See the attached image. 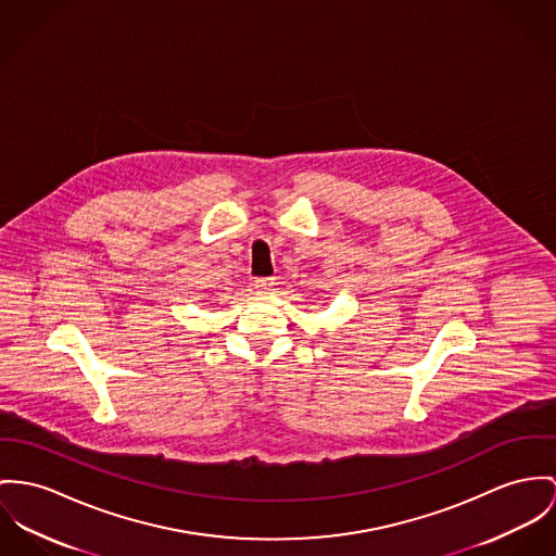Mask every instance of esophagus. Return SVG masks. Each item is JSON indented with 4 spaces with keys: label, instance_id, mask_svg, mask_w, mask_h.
Segmentation results:
<instances>
[{
    "label": "esophagus",
    "instance_id": "1",
    "mask_svg": "<svg viewBox=\"0 0 556 556\" xmlns=\"http://www.w3.org/2000/svg\"><path fill=\"white\" fill-rule=\"evenodd\" d=\"M273 286H275V281L270 277H260V279L254 281V288H256L260 294H270Z\"/></svg>",
    "mask_w": 556,
    "mask_h": 556
}]
</instances>
